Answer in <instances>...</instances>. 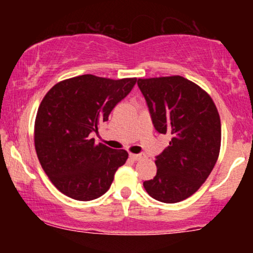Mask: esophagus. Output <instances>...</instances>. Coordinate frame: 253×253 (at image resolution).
Instances as JSON below:
<instances>
[{"mask_svg":"<svg viewBox=\"0 0 253 253\" xmlns=\"http://www.w3.org/2000/svg\"><path fill=\"white\" fill-rule=\"evenodd\" d=\"M129 158L132 159V161H141V159L145 158V155H143V153H140V155H135V153H130L129 155Z\"/></svg>","mask_w":253,"mask_h":253,"instance_id":"1","label":"esophagus"}]
</instances>
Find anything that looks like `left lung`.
<instances>
[{
  "instance_id": "8db88e82",
  "label": "left lung",
  "mask_w": 253,
  "mask_h": 253,
  "mask_svg": "<svg viewBox=\"0 0 253 253\" xmlns=\"http://www.w3.org/2000/svg\"><path fill=\"white\" fill-rule=\"evenodd\" d=\"M155 128L171 133L156 158L157 175L144 182L151 197L176 203L193 195L211 175L221 146V123L207 91L182 76L138 78Z\"/></svg>"
}]
</instances>
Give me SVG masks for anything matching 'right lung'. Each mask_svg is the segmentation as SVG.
I'll return each instance as SVG.
<instances>
[{
  "mask_svg": "<svg viewBox=\"0 0 253 253\" xmlns=\"http://www.w3.org/2000/svg\"><path fill=\"white\" fill-rule=\"evenodd\" d=\"M135 82V77L82 75L60 81L43 96L34 124V146L45 173L64 195L78 201L102 196L126 163L127 151L96 144L90 134L108 120Z\"/></svg>",
  "mask_w": 253,
  "mask_h": 253,
  "instance_id": "obj_1",
  "label": "right lung"
}]
</instances>
